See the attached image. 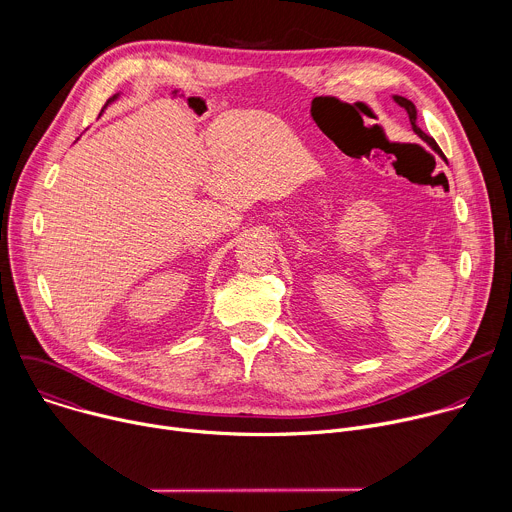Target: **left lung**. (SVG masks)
I'll return each instance as SVG.
<instances>
[{
  "mask_svg": "<svg viewBox=\"0 0 512 512\" xmlns=\"http://www.w3.org/2000/svg\"><path fill=\"white\" fill-rule=\"evenodd\" d=\"M393 101L399 105V107H403L405 111H407V115H409V121H411V127H413V131H415V135L423 141V143H427L429 148L440 156L444 162H446V156H444V152L440 150V145L435 143V139L433 137H429L425 131H421V127L417 125V109H415V105L409 101V99H405V97H401V95H393Z\"/></svg>",
  "mask_w": 512,
  "mask_h": 512,
  "instance_id": "8db88e82",
  "label": "left lung"
}]
</instances>
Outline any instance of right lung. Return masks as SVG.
Returning <instances> with one entry per match:
<instances>
[{
	"mask_svg": "<svg viewBox=\"0 0 512 512\" xmlns=\"http://www.w3.org/2000/svg\"><path fill=\"white\" fill-rule=\"evenodd\" d=\"M119 95H121V93H117V95H113V97H111V99H109V101H107V103H105V107H103V111H105V109H107V107H109V105H111V103H115V101H117V99H119ZM103 111H101V113H103Z\"/></svg>",
	"mask_w": 512,
	"mask_h": 512,
	"instance_id": "right-lung-1",
	"label": "right lung"
}]
</instances>
